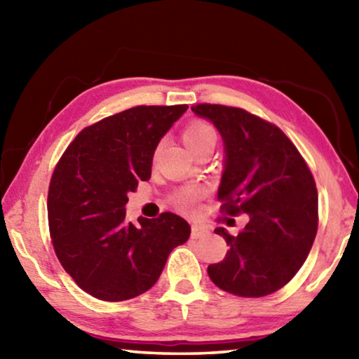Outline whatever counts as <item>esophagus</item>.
<instances>
[{
  "label": "esophagus",
  "mask_w": 359,
  "mask_h": 359,
  "mask_svg": "<svg viewBox=\"0 0 359 359\" xmlns=\"http://www.w3.org/2000/svg\"><path fill=\"white\" fill-rule=\"evenodd\" d=\"M209 234H210V231L208 226H203V224H193L191 226V238L193 239H201Z\"/></svg>",
  "instance_id": "obj_1"
}]
</instances>
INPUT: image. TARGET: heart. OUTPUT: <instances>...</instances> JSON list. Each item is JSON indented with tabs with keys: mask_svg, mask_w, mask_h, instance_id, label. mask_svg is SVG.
<instances>
[{
	"mask_svg": "<svg viewBox=\"0 0 359 359\" xmlns=\"http://www.w3.org/2000/svg\"><path fill=\"white\" fill-rule=\"evenodd\" d=\"M215 139L217 136L214 128L201 120L190 121V123L182 130V141H184V144L193 151V154H196L198 150H201L205 145H215ZM203 194L204 193L201 190H198V188L188 187L175 193L174 203L184 212H194Z\"/></svg>",
	"mask_w": 359,
	"mask_h": 359,
	"instance_id": "heart-1",
	"label": "heart"
}]
</instances>
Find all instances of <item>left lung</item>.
Wrapping results in <instances>:
<instances>
[{
  "instance_id": "left-lung-1",
  "label": "left lung",
  "mask_w": 359,
  "mask_h": 359,
  "mask_svg": "<svg viewBox=\"0 0 359 359\" xmlns=\"http://www.w3.org/2000/svg\"><path fill=\"white\" fill-rule=\"evenodd\" d=\"M191 111L209 118L223 137L220 210L250 218L238 236L215 229L229 250L208 267L210 280L241 297L274 293L301 269L317 236L318 193L311 169L271 121L222 104L204 102Z\"/></svg>"
}]
</instances>
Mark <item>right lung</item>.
Here are the masks:
<instances>
[{"label":"right lung","mask_w":359,"mask_h":359,"mask_svg":"<svg viewBox=\"0 0 359 359\" xmlns=\"http://www.w3.org/2000/svg\"><path fill=\"white\" fill-rule=\"evenodd\" d=\"M188 109L137 106L83 128L53 169L47 196L52 245L85 293L118 302L145 293L160 278L172 248L191 228L163 212L126 222L128 191L149 180L160 139Z\"/></svg>","instance_id":"obj_1"}]
</instances>
